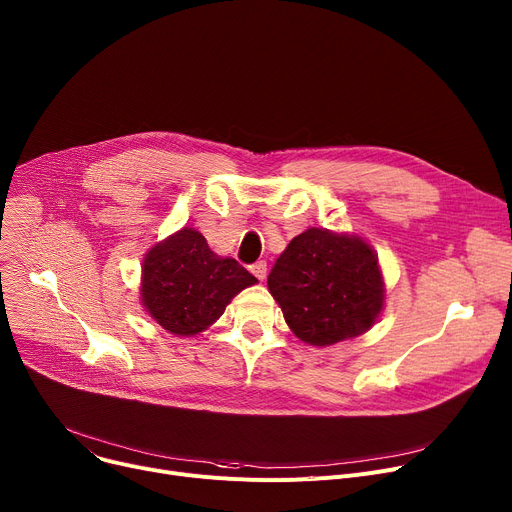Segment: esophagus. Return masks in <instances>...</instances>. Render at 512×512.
Wrapping results in <instances>:
<instances>
[{
  "label": "esophagus",
  "mask_w": 512,
  "mask_h": 512,
  "mask_svg": "<svg viewBox=\"0 0 512 512\" xmlns=\"http://www.w3.org/2000/svg\"><path fill=\"white\" fill-rule=\"evenodd\" d=\"M249 269H251V274H253L257 280H265V274H267V263H265V261H257V263H253Z\"/></svg>",
  "instance_id": "34e87169"
}]
</instances>
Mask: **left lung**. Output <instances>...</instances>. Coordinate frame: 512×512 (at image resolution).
<instances>
[{"label":"left lung","instance_id":"left-lung-1","mask_svg":"<svg viewBox=\"0 0 512 512\" xmlns=\"http://www.w3.org/2000/svg\"><path fill=\"white\" fill-rule=\"evenodd\" d=\"M292 333L333 346L377 323L385 304L379 257L356 234L309 228L294 236L267 276Z\"/></svg>","mask_w":512,"mask_h":512}]
</instances>
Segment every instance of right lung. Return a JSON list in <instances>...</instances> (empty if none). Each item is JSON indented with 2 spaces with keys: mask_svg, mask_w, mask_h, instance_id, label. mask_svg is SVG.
I'll return each mask as SVG.
<instances>
[{
  "mask_svg": "<svg viewBox=\"0 0 512 512\" xmlns=\"http://www.w3.org/2000/svg\"><path fill=\"white\" fill-rule=\"evenodd\" d=\"M257 278L230 257L216 255L201 232L181 228L156 243L142 263V304L168 333L191 337L208 329L226 304Z\"/></svg>",
  "mask_w": 512,
  "mask_h": 512,
  "instance_id": "1",
  "label": "right lung"
}]
</instances>
